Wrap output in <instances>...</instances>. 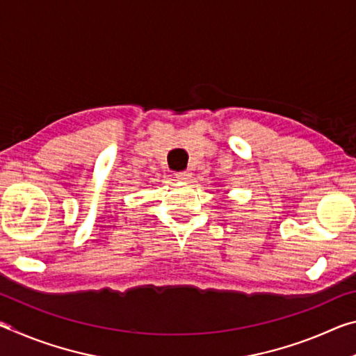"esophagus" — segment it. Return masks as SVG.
Returning <instances> with one entry per match:
<instances>
[{"label": "esophagus", "instance_id": "34e87169", "mask_svg": "<svg viewBox=\"0 0 356 356\" xmlns=\"http://www.w3.org/2000/svg\"><path fill=\"white\" fill-rule=\"evenodd\" d=\"M191 176H193V174L190 171H182V172H177L176 174V177L179 180H182V182H188V180L191 179Z\"/></svg>", "mask_w": 356, "mask_h": 356}]
</instances>
